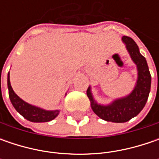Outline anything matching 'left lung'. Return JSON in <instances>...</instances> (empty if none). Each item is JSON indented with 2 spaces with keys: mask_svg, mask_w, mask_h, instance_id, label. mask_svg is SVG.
<instances>
[{
  "mask_svg": "<svg viewBox=\"0 0 159 159\" xmlns=\"http://www.w3.org/2000/svg\"><path fill=\"white\" fill-rule=\"evenodd\" d=\"M122 40L126 46L132 60L137 66L138 79L134 89L129 95L115 100L107 106L97 104L92 96L90 88L87 90L93 111L102 119L115 123L126 122L142 111L148 100L151 85V76L148 64L145 57L139 51L137 44L128 36H123Z\"/></svg>",
  "mask_w": 159,
  "mask_h": 159,
  "instance_id": "obj_1",
  "label": "left lung"
}]
</instances>
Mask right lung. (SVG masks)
<instances>
[{
	"label": "right lung",
	"instance_id": "right-lung-1",
	"mask_svg": "<svg viewBox=\"0 0 159 159\" xmlns=\"http://www.w3.org/2000/svg\"><path fill=\"white\" fill-rule=\"evenodd\" d=\"M8 89H9V96L12 105L16 111L19 112L22 116L31 122H48L54 119L59 113V111H46L40 109L39 107L31 105L25 101H23L20 97L16 95L11 88L9 81V72L8 74Z\"/></svg>",
	"mask_w": 159,
	"mask_h": 159
}]
</instances>
